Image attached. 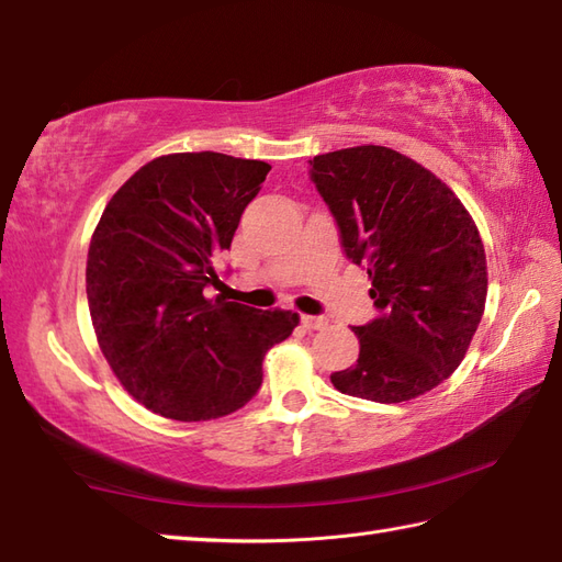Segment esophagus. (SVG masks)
Returning a JSON list of instances; mask_svg holds the SVG:
<instances>
[{
	"mask_svg": "<svg viewBox=\"0 0 562 562\" xmlns=\"http://www.w3.org/2000/svg\"><path fill=\"white\" fill-rule=\"evenodd\" d=\"M301 325L305 329H323V327H327V319L325 317H317V315H303L301 317Z\"/></svg>",
	"mask_w": 562,
	"mask_h": 562,
	"instance_id": "1",
	"label": "esophagus"
}]
</instances>
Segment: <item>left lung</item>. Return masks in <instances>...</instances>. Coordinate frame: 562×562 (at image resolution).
Masks as SVG:
<instances>
[{"label":"left lung","instance_id":"obj_1","mask_svg":"<svg viewBox=\"0 0 562 562\" xmlns=\"http://www.w3.org/2000/svg\"><path fill=\"white\" fill-rule=\"evenodd\" d=\"M341 249L371 279L378 315L353 327L359 359L329 378L339 393L405 403L443 383L471 345L487 297L485 247L456 193L391 147L311 159Z\"/></svg>","mask_w":562,"mask_h":562}]
</instances>
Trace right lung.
Segmentation results:
<instances>
[{
  "mask_svg": "<svg viewBox=\"0 0 562 562\" xmlns=\"http://www.w3.org/2000/svg\"><path fill=\"white\" fill-rule=\"evenodd\" d=\"M269 165L223 153H177L140 167L113 193L87 259L99 347L137 403L179 422L247 405L265 353L301 323L209 297L215 265Z\"/></svg>",
  "mask_w": 562,
  "mask_h": 562,
  "instance_id": "1",
  "label": "right lung"
}]
</instances>
